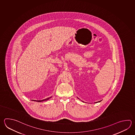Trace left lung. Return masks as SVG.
Returning a JSON list of instances; mask_svg holds the SVG:
<instances>
[{"label":"left lung","instance_id":"1","mask_svg":"<svg viewBox=\"0 0 135 135\" xmlns=\"http://www.w3.org/2000/svg\"><path fill=\"white\" fill-rule=\"evenodd\" d=\"M78 98V99H79V98ZM100 101H101V100H100V101H99V102H95V103H99V102H100ZM82 102H83V101H82Z\"/></svg>","mask_w":135,"mask_h":135}]
</instances>
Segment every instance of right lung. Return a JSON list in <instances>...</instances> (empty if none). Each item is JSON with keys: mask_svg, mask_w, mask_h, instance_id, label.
<instances>
[{"mask_svg": "<svg viewBox=\"0 0 135 135\" xmlns=\"http://www.w3.org/2000/svg\"><path fill=\"white\" fill-rule=\"evenodd\" d=\"M52 97H49V98H46V99H44V100H35L34 101H35V102H43V101H45V100H49L50 98H51Z\"/></svg>", "mask_w": 135, "mask_h": 135, "instance_id": "1", "label": "right lung"}]
</instances>
